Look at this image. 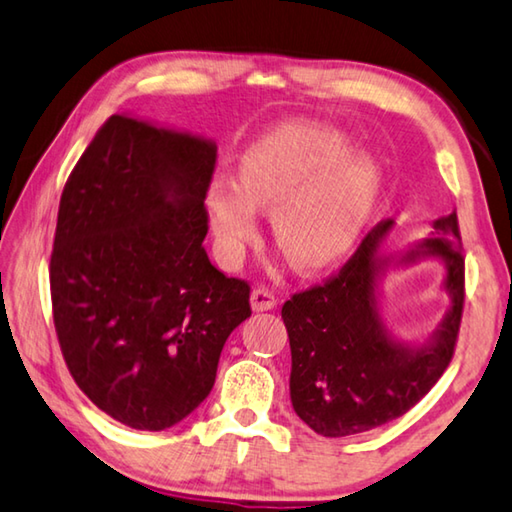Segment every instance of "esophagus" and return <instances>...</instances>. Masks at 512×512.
Returning a JSON list of instances; mask_svg holds the SVG:
<instances>
[{
  "instance_id": "1",
  "label": "esophagus",
  "mask_w": 512,
  "mask_h": 512,
  "mask_svg": "<svg viewBox=\"0 0 512 512\" xmlns=\"http://www.w3.org/2000/svg\"><path fill=\"white\" fill-rule=\"evenodd\" d=\"M250 305H253L255 312H266V310H273V307L278 305V298H275V294L269 287L257 285L253 289V294H250Z\"/></svg>"
}]
</instances>
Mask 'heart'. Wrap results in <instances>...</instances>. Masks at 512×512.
Listing matches in <instances>:
<instances>
[{"label": "heart", "instance_id": "obj_1", "mask_svg": "<svg viewBox=\"0 0 512 512\" xmlns=\"http://www.w3.org/2000/svg\"><path fill=\"white\" fill-rule=\"evenodd\" d=\"M335 129L287 125L241 157L239 180L214 177L207 193L218 246L239 259L271 212L275 241L300 269H321L358 239L376 200L378 175L369 159L351 157Z\"/></svg>", "mask_w": 512, "mask_h": 512}]
</instances>
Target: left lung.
Listing matches in <instances>:
<instances>
[{
	"label": "left lung",
	"instance_id": "1",
	"mask_svg": "<svg viewBox=\"0 0 512 512\" xmlns=\"http://www.w3.org/2000/svg\"><path fill=\"white\" fill-rule=\"evenodd\" d=\"M392 221H380L337 273L282 305L291 346V405L323 437L371 431L401 417L442 378L456 351L465 305V257L458 214L437 218L433 237L403 262L437 255L446 262L451 310L424 348L403 346L380 323L376 307L378 243Z\"/></svg>",
	"mask_w": 512,
	"mask_h": 512
}]
</instances>
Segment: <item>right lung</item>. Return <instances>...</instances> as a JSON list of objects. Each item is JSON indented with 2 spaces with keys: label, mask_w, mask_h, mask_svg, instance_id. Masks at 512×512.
<instances>
[{
  "label": "right lung",
  "mask_w": 512,
  "mask_h": 512,
  "mask_svg": "<svg viewBox=\"0 0 512 512\" xmlns=\"http://www.w3.org/2000/svg\"><path fill=\"white\" fill-rule=\"evenodd\" d=\"M216 145L111 116L61 193L50 259L63 360L97 408L164 431L212 392L250 285L209 262Z\"/></svg>",
  "instance_id": "obj_1"
}]
</instances>
